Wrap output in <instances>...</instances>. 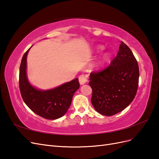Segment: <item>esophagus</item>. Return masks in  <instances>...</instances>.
<instances>
[{
    "label": "esophagus",
    "instance_id": "obj_1",
    "mask_svg": "<svg viewBox=\"0 0 159 159\" xmlns=\"http://www.w3.org/2000/svg\"><path fill=\"white\" fill-rule=\"evenodd\" d=\"M79 81H80V85H84L85 83H87V81H88L87 77L84 75H81L79 77Z\"/></svg>",
    "mask_w": 159,
    "mask_h": 159
}]
</instances>
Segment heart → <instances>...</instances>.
Instances as JSON below:
<instances>
[{
    "label": "heart",
    "mask_w": 159,
    "mask_h": 159,
    "mask_svg": "<svg viewBox=\"0 0 159 159\" xmlns=\"http://www.w3.org/2000/svg\"><path fill=\"white\" fill-rule=\"evenodd\" d=\"M97 49H98V52H101V51H102V50H104V47H103V46H98V47ZM109 57H110L109 54H108V53H105V54L103 56L102 58L101 59V60L99 61V65L102 66H103V65L106 64L107 62L108 61L109 59Z\"/></svg>",
    "instance_id": "heart-1"
}]
</instances>
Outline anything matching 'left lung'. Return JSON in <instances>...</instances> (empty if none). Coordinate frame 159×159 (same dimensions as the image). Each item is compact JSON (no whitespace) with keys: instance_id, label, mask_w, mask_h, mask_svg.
<instances>
[{"instance_id":"8db88e82","label":"left lung","mask_w":159,"mask_h":159,"mask_svg":"<svg viewBox=\"0 0 159 159\" xmlns=\"http://www.w3.org/2000/svg\"><path fill=\"white\" fill-rule=\"evenodd\" d=\"M139 78L137 61L121 41L116 57L107 68L90 74L89 85L93 90L91 101L95 109L106 116L122 111L135 97Z\"/></svg>"}]
</instances>
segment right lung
Masks as SVG:
<instances>
[{
	"instance_id": "1",
	"label": "right lung",
	"mask_w": 159,
	"mask_h": 159,
	"mask_svg": "<svg viewBox=\"0 0 159 159\" xmlns=\"http://www.w3.org/2000/svg\"><path fill=\"white\" fill-rule=\"evenodd\" d=\"M31 47L24 54L20 66L19 88L22 98L27 106L40 117L47 119L60 118L68 111L73 95L80 88L78 78L51 89L42 90L34 87L26 74V58Z\"/></svg>"
}]
</instances>
